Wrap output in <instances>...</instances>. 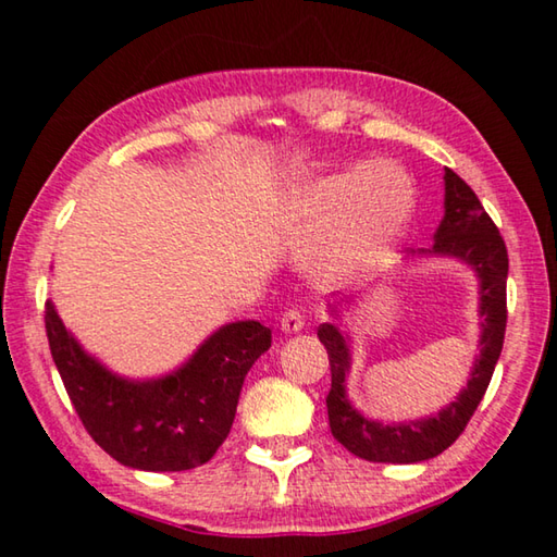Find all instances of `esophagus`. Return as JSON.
Returning a JSON list of instances; mask_svg holds the SVG:
<instances>
[{
  "label": "esophagus",
  "instance_id": "obj_1",
  "mask_svg": "<svg viewBox=\"0 0 557 557\" xmlns=\"http://www.w3.org/2000/svg\"><path fill=\"white\" fill-rule=\"evenodd\" d=\"M280 326L285 329L287 334L301 332V326H305V314H301V309H297V307L285 309V314H282V319H280Z\"/></svg>",
  "mask_w": 557,
  "mask_h": 557
}]
</instances>
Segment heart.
<instances>
[{"label":"heart","instance_id":"obj_1","mask_svg":"<svg viewBox=\"0 0 557 557\" xmlns=\"http://www.w3.org/2000/svg\"><path fill=\"white\" fill-rule=\"evenodd\" d=\"M412 211L414 188L400 169L358 162L297 188L285 223L299 238H324L314 265L319 275L336 280L379 265Z\"/></svg>","mask_w":557,"mask_h":557}]
</instances>
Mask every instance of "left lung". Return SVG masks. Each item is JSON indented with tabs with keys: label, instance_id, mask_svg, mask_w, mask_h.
Here are the masks:
<instances>
[{
	"label": "left lung",
	"instance_id": "8db88e82",
	"mask_svg": "<svg viewBox=\"0 0 557 557\" xmlns=\"http://www.w3.org/2000/svg\"><path fill=\"white\" fill-rule=\"evenodd\" d=\"M432 252L455 256L469 262L482 280V354L467 388L459 398L437 412L435 418L408 422V425H381L366 420L346 400L344 379L351 366L346 338L334 324H319L317 336L324 344L332 366V391L326 395L329 428L336 442L366 461H391V465H412L437 457L465 432L467 422L482 403L492 383L498 356H502L506 334V275L508 252L492 215L471 186L451 169H445V219L435 233ZM336 312V307H332Z\"/></svg>",
	"mask_w": 557,
	"mask_h": 557
}]
</instances>
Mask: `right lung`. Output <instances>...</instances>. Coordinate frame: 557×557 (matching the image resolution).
<instances>
[{
  "label": "right lung",
  "instance_id": "1",
  "mask_svg": "<svg viewBox=\"0 0 557 557\" xmlns=\"http://www.w3.org/2000/svg\"><path fill=\"white\" fill-rule=\"evenodd\" d=\"M46 336L75 412L120 465L145 471L201 467L228 437L250 366L272 334L260 322L219 329L184 369L159 381H125L83 354L51 301L44 307Z\"/></svg>",
  "mask_w": 557,
  "mask_h": 557
}]
</instances>
